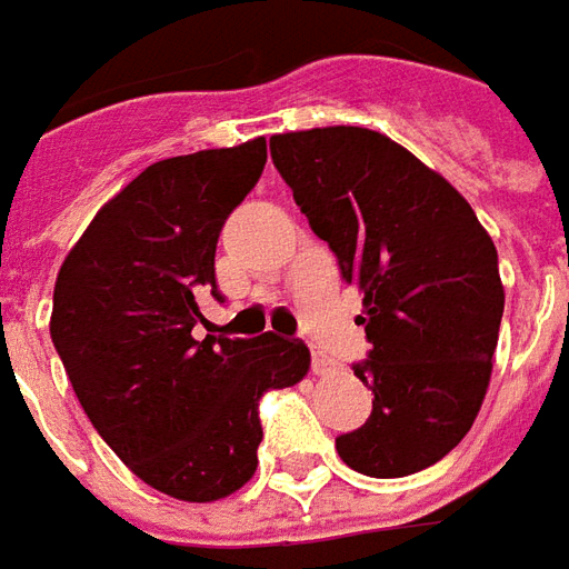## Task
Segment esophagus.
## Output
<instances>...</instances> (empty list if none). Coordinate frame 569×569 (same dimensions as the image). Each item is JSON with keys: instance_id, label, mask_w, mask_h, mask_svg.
Wrapping results in <instances>:
<instances>
[{"instance_id": "esophagus-1", "label": "esophagus", "mask_w": 569, "mask_h": 569, "mask_svg": "<svg viewBox=\"0 0 569 569\" xmlns=\"http://www.w3.org/2000/svg\"><path fill=\"white\" fill-rule=\"evenodd\" d=\"M330 370H333V360L327 358L325 351L312 348V372H315V376H327Z\"/></svg>"}]
</instances>
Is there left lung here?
I'll return each instance as SVG.
<instances>
[{
  "mask_svg": "<svg viewBox=\"0 0 569 569\" xmlns=\"http://www.w3.org/2000/svg\"><path fill=\"white\" fill-rule=\"evenodd\" d=\"M269 151L363 293L372 348L355 376L372 388V412L336 451L372 479L425 470L467 437L491 381L503 318L495 242L446 178L381 132H281Z\"/></svg>",
  "mask_w": 569,
  "mask_h": 569,
  "instance_id": "obj_1",
  "label": "left lung"
}]
</instances>
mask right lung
<instances>
[{"instance_id":"right-lung-1","label":"right lung","mask_w":569,"mask_h":569,"mask_svg":"<svg viewBox=\"0 0 569 569\" xmlns=\"http://www.w3.org/2000/svg\"><path fill=\"white\" fill-rule=\"evenodd\" d=\"M267 163V139L169 157L109 199L66 254L51 339L74 397L144 485L188 503L239 491L257 470V403L309 372L281 336H206L227 214Z\"/></svg>"}]
</instances>
